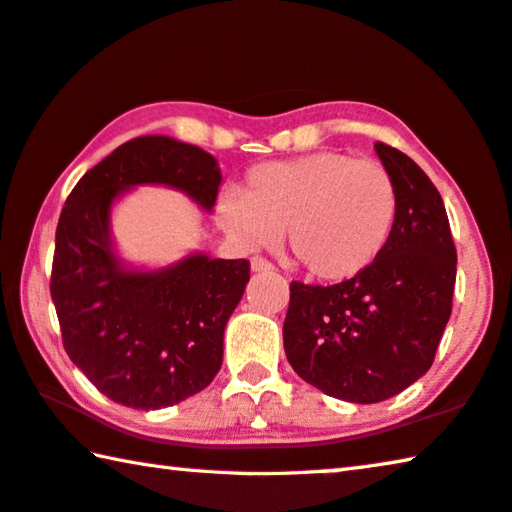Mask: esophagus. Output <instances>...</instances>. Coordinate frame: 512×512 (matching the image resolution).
<instances>
[{"label": "esophagus", "mask_w": 512, "mask_h": 512, "mask_svg": "<svg viewBox=\"0 0 512 512\" xmlns=\"http://www.w3.org/2000/svg\"><path fill=\"white\" fill-rule=\"evenodd\" d=\"M251 270H254V272H272L274 265L263 256H254V258H251Z\"/></svg>", "instance_id": "esophagus-1"}]
</instances>
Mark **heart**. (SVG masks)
Wrapping results in <instances>:
<instances>
[{
  "label": "heart",
  "instance_id": "heart-1",
  "mask_svg": "<svg viewBox=\"0 0 512 512\" xmlns=\"http://www.w3.org/2000/svg\"><path fill=\"white\" fill-rule=\"evenodd\" d=\"M217 217L242 245H272L288 229L292 256L326 283L351 281L379 261L395 233L399 186L379 161L313 152L249 170Z\"/></svg>",
  "mask_w": 512,
  "mask_h": 512
}]
</instances>
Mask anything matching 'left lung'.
<instances>
[{"mask_svg": "<svg viewBox=\"0 0 512 512\" xmlns=\"http://www.w3.org/2000/svg\"><path fill=\"white\" fill-rule=\"evenodd\" d=\"M399 186V217L370 270L335 286L290 283L288 363L329 397L376 404L433 365L451 315L456 247L433 181L413 158L376 142Z\"/></svg>", "mask_w": 512, "mask_h": 512, "instance_id": "8db88e82", "label": "left lung"}]
</instances>
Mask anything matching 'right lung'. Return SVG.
I'll use <instances>...</instances> for the list:
<instances>
[{"mask_svg": "<svg viewBox=\"0 0 512 512\" xmlns=\"http://www.w3.org/2000/svg\"><path fill=\"white\" fill-rule=\"evenodd\" d=\"M220 181V167L204 149L142 136L83 174L65 201L49 281L63 347L117 404L167 408L215 379L249 261L195 254L165 270H127L113 254L111 204L131 186L163 183L211 211Z\"/></svg>", "mask_w": 512, "mask_h": 512, "instance_id": "right-lung-1", "label": "right lung"}]
</instances>
